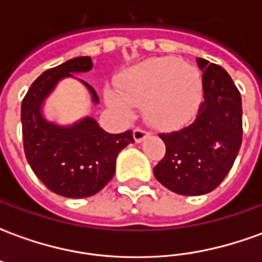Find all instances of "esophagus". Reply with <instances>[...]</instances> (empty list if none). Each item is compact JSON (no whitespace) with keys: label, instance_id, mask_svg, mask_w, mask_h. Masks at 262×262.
<instances>
[{"label":"esophagus","instance_id":"1","mask_svg":"<svg viewBox=\"0 0 262 262\" xmlns=\"http://www.w3.org/2000/svg\"><path fill=\"white\" fill-rule=\"evenodd\" d=\"M147 136L148 130L146 127H143V126H137V127H135V130H133V137H135V140H136L137 143H140L142 140H144Z\"/></svg>","mask_w":262,"mask_h":262}]
</instances>
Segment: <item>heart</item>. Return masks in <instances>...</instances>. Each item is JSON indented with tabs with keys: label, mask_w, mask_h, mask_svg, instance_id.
<instances>
[{
	"label": "heart",
	"mask_w": 262,
	"mask_h": 262,
	"mask_svg": "<svg viewBox=\"0 0 262 262\" xmlns=\"http://www.w3.org/2000/svg\"><path fill=\"white\" fill-rule=\"evenodd\" d=\"M201 75L174 57L148 60L119 78L120 92L106 91V101L122 114L144 103V115L156 126H174L188 119L201 98Z\"/></svg>",
	"instance_id": "heart-1"
}]
</instances>
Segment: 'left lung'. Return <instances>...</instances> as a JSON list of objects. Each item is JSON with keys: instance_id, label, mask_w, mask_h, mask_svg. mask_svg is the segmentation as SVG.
Segmentation results:
<instances>
[{"instance_id": "obj_1", "label": "left lung", "mask_w": 262, "mask_h": 262, "mask_svg": "<svg viewBox=\"0 0 262 262\" xmlns=\"http://www.w3.org/2000/svg\"><path fill=\"white\" fill-rule=\"evenodd\" d=\"M202 70V102L191 125L159 133L165 154L154 177L185 196L212 192L233 167L243 140L240 91L223 67L198 59Z\"/></svg>"}]
</instances>
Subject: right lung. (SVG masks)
<instances>
[{"instance_id":"add662e5","label":"right lung","mask_w":262,"mask_h":262,"mask_svg":"<svg viewBox=\"0 0 262 262\" xmlns=\"http://www.w3.org/2000/svg\"><path fill=\"white\" fill-rule=\"evenodd\" d=\"M91 69V57L85 56L46 70L33 81L20 108L28 163L48 189L66 198H88L99 192L114 177L116 156L135 143L132 130L112 135L92 118L71 127H59L42 118L40 105L57 81ZM84 84L98 102L95 90Z\"/></svg>"}]
</instances>
